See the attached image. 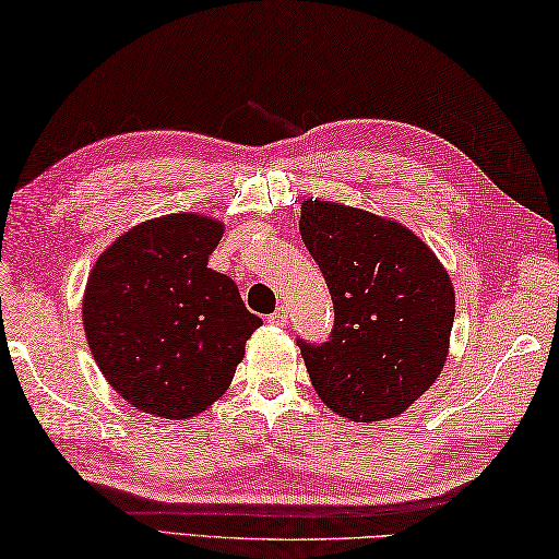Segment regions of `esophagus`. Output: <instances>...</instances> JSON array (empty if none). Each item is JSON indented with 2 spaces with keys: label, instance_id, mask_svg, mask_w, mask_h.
<instances>
[{
  "label": "esophagus",
  "instance_id": "obj_1",
  "mask_svg": "<svg viewBox=\"0 0 559 559\" xmlns=\"http://www.w3.org/2000/svg\"><path fill=\"white\" fill-rule=\"evenodd\" d=\"M267 321L272 325H287L289 323V316H287V307H280L275 313L267 316Z\"/></svg>",
  "mask_w": 559,
  "mask_h": 559
}]
</instances>
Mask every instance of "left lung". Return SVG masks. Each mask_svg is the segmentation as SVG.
Listing matches in <instances>:
<instances>
[{"label": "left lung", "instance_id": "left-lung-1", "mask_svg": "<svg viewBox=\"0 0 559 559\" xmlns=\"http://www.w3.org/2000/svg\"><path fill=\"white\" fill-rule=\"evenodd\" d=\"M299 230L335 311L329 341H297L316 394L357 424L399 416L448 360V270L414 230L362 209L307 199Z\"/></svg>", "mask_w": 559, "mask_h": 559}]
</instances>
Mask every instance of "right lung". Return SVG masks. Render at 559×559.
I'll return each instance as SVG.
<instances>
[{
	"mask_svg": "<svg viewBox=\"0 0 559 559\" xmlns=\"http://www.w3.org/2000/svg\"><path fill=\"white\" fill-rule=\"evenodd\" d=\"M224 224L167 214L119 236L92 267L82 321L94 362L139 411L202 414L226 392L262 321L236 282L206 267Z\"/></svg>",
	"mask_w": 559,
	"mask_h": 559,
	"instance_id": "1",
	"label": "right lung"
}]
</instances>
